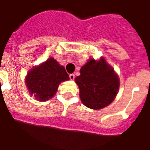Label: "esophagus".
Listing matches in <instances>:
<instances>
[{"label": "esophagus", "mask_w": 150, "mask_h": 150, "mask_svg": "<svg viewBox=\"0 0 150 150\" xmlns=\"http://www.w3.org/2000/svg\"><path fill=\"white\" fill-rule=\"evenodd\" d=\"M69 78H70L71 80H74L75 79V75L74 74H70L69 75Z\"/></svg>", "instance_id": "34e87169"}]
</instances>
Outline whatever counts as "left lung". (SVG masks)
<instances>
[{
    "label": "left lung",
    "instance_id": "obj_1",
    "mask_svg": "<svg viewBox=\"0 0 150 150\" xmlns=\"http://www.w3.org/2000/svg\"><path fill=\"white\" fill-rule=\"evenodd\" d=\"M82 103L89 108H104L114 100L120 87L119 77L114 69L101 57L89 59L75 78Z\"/></svg>",
    "mask_w": 150,
    "mask_h": 150
}]
</instances>
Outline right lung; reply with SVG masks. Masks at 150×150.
Wrapping results in <instances>:
<instances>
[{
	"label": "right lung",
	"instance_id": "right-lung-1",
	"mask_svg": "<svg viewBox=\"0 0 150 150\" xmlns=\"http://www.w3.org/2000/svg\"><path fill=\"white\" fill-rule=\"evenodd\" d=\"M67 80H69V75L64 67L50 57L31 69L25 81L31 96L38 100L46 101L55 95L61 82Z\"/></svg>",
	"mask_w": 150,
	"mask_h": 150
}]
</instances>
